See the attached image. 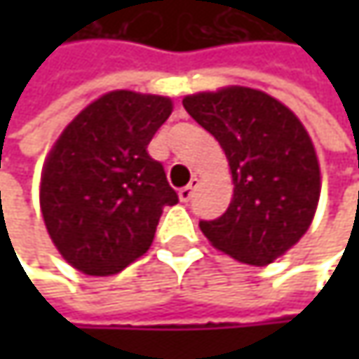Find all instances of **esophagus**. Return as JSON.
Returning a JSON list of instances; mask_svg holds the SVG:
<instances>
[{
	"mask_svg": "<svg viewBox=\"0 0 359 359\" xmlns=\"http://www.w3.org/2000/svg\"><path fill=\"white\" fill-rule=\"evenodd\" d=\"M199 187V179H191V182L187 184V187H182L179 191V199L182 203H187V201H191V197H193V191Z\"/></svg>",
	"mask_w": 359,
	"mask_h": 359,
	"instance_id": "34e87169",
	"label": "esophagus"
}]
</instances>
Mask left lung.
Listing matches in <instances>:
<instances>
[{
    "instance_id": "obj_1",
    "label": "left lung",
    "mask_w": 359,
    "mask_h": 359,
    "mask_svg": "<svg viewBox=\"0 0 359 359\" xmlns=\"http://www.w3.org/2000/svg\"><path fill=\"white\" fill-rule=\"evenodd\" d=\"M189 116L216 137L233 175V199L199 229L216 250L266 266L310 229L320 199V168L299 118L250 87L187 95Z\"/></svg>"
}]
</instances>
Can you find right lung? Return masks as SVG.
<instances>
[{
  "mask_svg": "<svg viewBox=\"0 0 359 359\" xmlns=\"http://www.w3.org/2000/svg\"><path fill=\"white\" fill-rule=\"evenodd\" d=\"M172 102L111 91L60 135L41 175V212L62 257L108 276L149 250L164 205L179 201L164 166L147 154Z\"/></svg>",
  "mask_w": 359,
  "mask_h": 359,
  "instance_id": "obj_1",
  "label": "right lung"
}]
</instances>
